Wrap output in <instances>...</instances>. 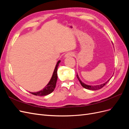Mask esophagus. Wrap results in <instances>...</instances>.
Instances as JSON below:
<instances>
[{
	"label": "esophagus",
	"mask_w": 129,
	"mask_h": 129,
	"mask_svg": "<svg viewBox=\"0 0 129 129\" xmlns=\"http://www.w3.org/2000/svg\"><path fill=\"white\" fill-rule=\"evenodd\" d=\"M74 56V54L73 53H68L67 54H66L64 55V57H68L70 56Z\"/></svg>",
	"instance_id": "1"
}]
</instances>
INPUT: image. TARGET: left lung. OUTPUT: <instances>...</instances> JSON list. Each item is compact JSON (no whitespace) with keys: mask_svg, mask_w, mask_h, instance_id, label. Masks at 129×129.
<instances>
[{"mask_svg":"<svg viewBox=\"0 0 129 129\" xmlns=\"http://www.w3.org/2000/svg\"><path fill=\"white\" fill-rule=\"evenodd\" d=\"M76 76H77V78L78 79V80H79V81H80V83H81V85L82 86L83 88H85V89H89V90H99V89H101L102 88H103L104 85L106 84L108 82L110 81V79H109L106 82H105V83H103V84H100V85H87V84H85V83H84L81 80H80V77H79V75H78V74H77V75H76Z\"/></svg>","mask_w":129,"mask_h":129,"instance_id":"left-lung-1","label":"left lung"}]
</instances>
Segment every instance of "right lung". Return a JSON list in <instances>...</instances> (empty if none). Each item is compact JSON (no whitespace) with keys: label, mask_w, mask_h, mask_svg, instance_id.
<instances>
[{"label":"right lung","mask_w":129,"mask_h":129,"mask_svg":"<svg viewBox=\"0 0 129 129\" xmlns=\"http://www.w3.org/2000/svg\"><path fill=\"white\" fill-rule=\"evenodd\" d=\"M60 62H61L60 60L57 61L55 67V69H54V71L53 72L51 79H50L48 83L46 85L45 88L43 89H42L41 90H40L39 91L34 92H29L30 93L36 96H42L47 95L49 94V93H52L54 90V89L55 88L56 83L57 80V67H58V65H59Z\"/></svg>","instance_id":"right-lung-1"}]
</instances>
